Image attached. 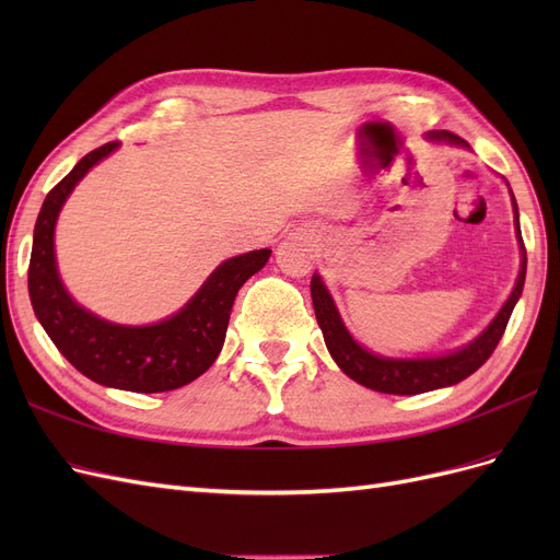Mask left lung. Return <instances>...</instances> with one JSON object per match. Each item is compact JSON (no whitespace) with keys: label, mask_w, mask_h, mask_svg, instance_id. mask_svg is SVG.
I'll use <instances>...</instances> for the list:
<instances>
[{"label":"left lung","mask_w":560,"mask_h":560,"mask_svg":"<svg viewBox=\"0 0 560 560\" xmlns=\"http://www.w3.org/2000/svg\"><path fill=\"white\" fill-rule=\"evenodd\" d=\"M428 138L434 142H446L455 147H469L463 138H457L455 132L448 130H432L428 132ZM514 202V224H516V235L521 243V270H518V280L516 287L512 290L510 299H506L495 319L474 338V341L460 350H455L451 354H444V358H420V360H393V358H378V354L369 352L362 348L350 331L346 329L341 315H338L334 299L327 292L325 282L319 280L315 273L311 280V296H313V308L317 325L322 329V336H325L327 350L331 352L334 362L341 366L346 376L352 381H358L360 385L376 389V393L385 395H420V393H430V389L436 387H446L465 381L477 371L493 350L498 348L500 338L506 329V322L512 317V311L516 306V301L523 292V282H525V247L521 238V226H518V208L512 194Z\"/></svg>","instance_id":"8db88e82"}]
</instances>
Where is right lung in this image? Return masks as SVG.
I'll return each mask as SVG.
<instances>
[{
  "instance_id": "obj_1",
  "label": "right lung",
  "mask_w": 560,
  "mask_h": 560,
  "mask_svg": "<svg viewBox=\"0 0 560 560\" xmlns=\"http://www.w3.org/2000/svg\"><path fill=\"white\" fill-rule=\"evenodd\" d=\"M116 147L118 142H107L93 149L48 191L32 238L30 301L50 341L86 378L130 393H167L196 381L212 366L224 346L235 294L266 266L270 249H254L217 266L196 296L159 325H114L81 308L58 276L56 222L79 179Z\"/></svg>"
}]
</instances>
